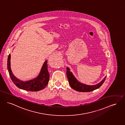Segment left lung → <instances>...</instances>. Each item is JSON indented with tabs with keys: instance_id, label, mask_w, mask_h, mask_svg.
Segmentation results:
<instances>
[{
	"instance_id": "1",
	"label": "left lung",
	"mask_w": 125,
	"mask_h": 125,
	"mask_svg": "<svg viewBox=\"0 0 125 125\" xmlns=\"http://www.w3.org/2000/svg\"><path fill=\"white\" fill-rule=\"evenodd\" d=\"M66 69V75L71 87L74 90L80 92H89L100 88L104 82L106 78V77H105L103 80L96 85H85L81 83L76 80L72 73L70 72L69 68H67Z\"/></svg>"
}]
</instances>
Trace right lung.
Returning <instances> with one entry per match:
<instances>
[{"instance_id":"right-lung-1","label":"right lung","mask_w":125,"mask_h":125,"mask_svg":"<svg viewBox=\"0 0 125 125\" xmlns=\"http://www.w3.org/2000/svg\"><path fill=\"white\" fill-rule=\"evenodd\" d=\"M10 54L7 60V69L11 80L18 87L25 91L37 92L44 89L48 84L50 75L48 71L47 60L44 63L40 74L36 78L32 80L24 82L16 78L13 74L10 67Z\"/></svg>"}]
</instances>
